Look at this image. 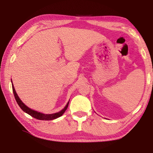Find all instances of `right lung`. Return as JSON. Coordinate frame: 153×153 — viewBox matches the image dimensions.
I'll list each match as a JSON object with an SVG mask.
<instances>
[{
  "mask_svg": "<svg viewBox=\"0 0 153 153\" xmlns=\"http://www.w3.org/2000/svg\"><path fill=\"white\" fill-rule=\"evenodd\" d=\"M11 82H12V81H11ZM12 87H13V91L14 96H15V98L16 100V102H17L18 105H19V106H20V108L24 111L25 112L27 113L28 114H29L30 116H31L32 117H33V118H35L36 119H38V120H53V119L59 118V117H60L61 116H62L63 114V113L65 112V110H67V108L68 107L69 102L67 104V105H65V107L59 112H57V113H55V114H45L38 112H37V111H35V110H33L32 109H30V108H28L27 106V105H25L23 104V102H22L20 100V98H19L17 94H16L15 90V88H14V86H13V84H12Z\"/></svg>",
  "mask_w": 153,
  "mask_h": 153,
  "instance_id": "right-lung-1",
  "label": "right lung"
}]
</instances>
